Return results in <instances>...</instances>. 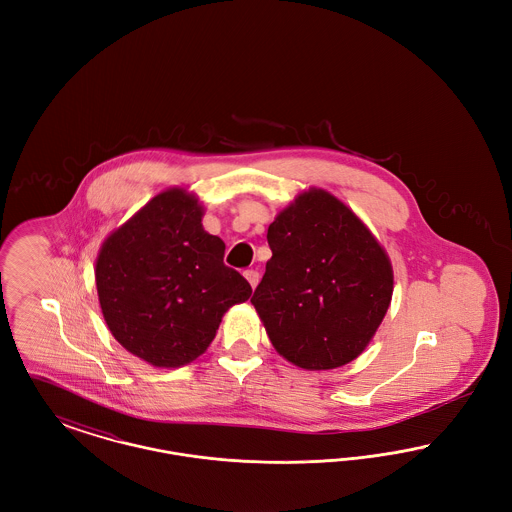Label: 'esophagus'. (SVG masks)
<instances>
[{"label": "esophagus", "instance_id": "obj_1", "mask_svg": "<svg viewBox=\"0 0 512 512\" xmlns=\"http://www.w3.org/2000/svg\"><path fill=\"white\" fill-rule=\"evenodd\" d=\"M244 276L247 278V282L251 284V288L255 290V288H257V284H259V278H261V276H259V272L251 268V270H245Z\"/></svg>", "mask_w": 512, "mask_h": 512}]
</instances>
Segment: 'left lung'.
I'll return each instance as SVG.
<instances>
[{
  "mask_svg": "<svg viewBox=\"0 0 512 512\" xmlns=\"http://www.w3.org/2000/svg\"><path fill=\"white\" fill-rule=\"evenodd\" d=\"M267 240L272 257L251 303L274 349L303 370L357 359L390 309L386 249L322 188L301 192L282 209Z\"/></svg>",
  "mask_w": 512,
  "mask_h": 512,
  "instance_id": "1",
  "label": "left lung"
}]
</instances>
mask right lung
I'll return each instance as SVG.
<instances>
[{"instance_id":"right-lung-1","label":"right lung","mask_w":512,"mask_h":512,"mask_svg":"<svg viewBox=\"0 0 512 512\" xmlns=\"http://www.w3.org/2000/svg\"><path fill=\"white\" fill-rule=\"evenodd\" d=\"M203 205L184 188L151 197L99 249L103 318L126 351L157 368H178L207 351L224 313L251 286L224 265L226 245L205 232Z\"/></svg>"}]
</instances>
